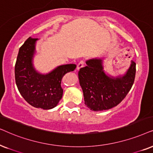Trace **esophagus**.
Here are the masks:
<instances>
[{
    "label": "esophagus",
    "instance_id": "esophagus-1",
    "mask_svg": "<svg viewBox=\"0 0 153 153\" xmlns=\"http://www.w3.org/2000/svg\"><path fill=\"white\" fill-rule=\"evenodd\" d=\"M84 66H85V62H84V61H82V60L80 61V62L78 64V65H77V69L79 70V69L82 68V67Z\"/></svg>",
    "mask_w": 153,
    "mask_h": 153
}]
</instances>
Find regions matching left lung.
Returning a JSON list of instances; mask_svg holds the SVG:
<instances>
[{"instance_id": "obj_1", "label": "left lung", "mask_w": 153, "mask_h": 153, "mask_svg": "<svg viewBox=\"0 0 153 153\" xmlns=\"http://www.w3.org/2000/svg\"><path fill=\"white\" fill-rule=\"evenodd\" d=\"M86 64L78 72L86 106L91 111H101L117 105L134 84L136 63L131 61L125 74L116 78L105 74L101 59L87 60Z\"/></svg>"}]
</instances>
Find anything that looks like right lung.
Listing matches in <instances>:
<instances>
[{"mask_svg":"<svg viewBox=\"0 0 153 153\" xmlns=\"http://www.w3.org/2000/svg\"><path fill=\"white\" fill-rule=\"evenodd\" d=\"M38 40L29 37L19 48L15 68V82L19 93L30 105L49 110L56 106L62 98V78L74 71L76 65H62L47 74L38 73L33 64Z\"/></svg>","mask_w":153,"mask_h":153,"instance_id":"1","label":"right lung"}]
</instances>
